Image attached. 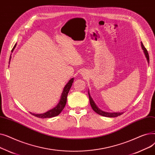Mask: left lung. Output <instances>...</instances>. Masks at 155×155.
<instances>
[{"label":"left lung","instance_id":"8db88e82","mask_svg":"<svg viewBox=\"0 0 155 155\" xmlns=\"http://www.w3.org/2000/svg\"><path fill=\"white\" fill-rule=\"evenodd\" d=\"M141 48H142L143 50L144 51V53L145 54L146 60H147L148 63H150V58H149V54H148V51L145 48V47L144 46L143 43H141ZM88 94L89 101H90V104H91V107H92V109L95 112H97V114H98L101 115L102 116L109 117H117V116H120L121 114H123V112H105V111H103V110H101L97 106V105L94 102V100L92 98V97L91 96V94H90V92H89V91H88Z\"/></svg>","mask_w":155,"mask_h":155}]
</instances>
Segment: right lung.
Segmentation results:
<instances>
[{"label": "right lung", "instance_id": "1", "mask_svg": "<svg viewBox=\"0 0 155 155\" xmlns=\"http://www.w3.org/2000/svg\"><path fill=\"white\" fill-rule=\"evenodd\" d=\"M16 45L17 43H15V45H14L13 49L12 50V52H13L14 50L15 49ZM11 55L10 56V58H9V63H10L11 62ZM73 80H74V78H71L69 81L66 84L63 88V90L62 92V94L61 95V97H60V99L54 107H53V109L49 110L48 111L43 113V114H34V113H32L30 112L32 115H33L39 118H50V117H55L56 116L59 115L61 113V112L63 110V109H64L65 105H66L67 103V95L68 94V92L70 91V89L72 85V84L73 82Z\"/></svg>", "mask_w": 155, "mask_h": 155}]
</instances>
